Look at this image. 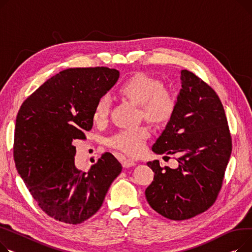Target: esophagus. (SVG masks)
<instances>
[{
	"instance_id": "1",
	"label": "esophagus",
	"mask_w": 252,
	"mask_h": 252,
	"mask_svg": "<svg viewBox=\"0 0 252 252\" xmlns=\"http://www.w3.org/2000/svg\"><path fill=\"white\" fill-rule=\"evenodd\" d=\"M122 164H123L124 168H130V167L135 166L136 161L134 159H132V158H124L123 161H122Z\"/></svg>"
}]
</instances>
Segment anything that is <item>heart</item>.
Here are the masks:
<instances>
[{"instance_id": "b5f03b06", "label": "heart", "mask_w": 252, "mask_h": 252, "mask_svg": "<svg viewBox=\"0 0 252 252\" xmlns=\"http://www.w3.org/2000/svg\"><path fill=\"white\" fill-rule=\"evenodd\" d=\"M162 83L143 73H138L128 78L120 87V93L140 106L142 116L154 124L168 122L175 112L176 100L173 94L164 90ZM111 97L101 95L94 110V120L96 123L106 122L111 110ZM150 137V130L145 126L123 129L111 139L110 144L129 156L142 153Z\"/></svg>"}]
</instances>
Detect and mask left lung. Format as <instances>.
<instances>
[{
	"instance_id": "1",
	"label": "left lung",
	"mask_w": 252,
	"mask_h": 252,
	"mask_svg": "<svg viewBox=\"0 0 252 252\" xmlns=\"http://www.w3.org/2000/svg\"><path fill=\"white\" fill-rule=\"evenodd\" d=\"M180 93L173 116L153 145L157 155L177 157L178 167L161 168L158 159L145 189L152 208L170 220H182L208 210L216 201L232 152L223 105L213 88L188 70L181 71Z\"/></svg>"
}]
</instances>
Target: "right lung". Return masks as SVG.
<instances>
[{"mask_svg": "<svg viewBox=\"0 0 252 252\" xmlns=\"http://www.w3.org/2000/svg\"><path fill=\"white\" fill-rule=\"evenodd\" d=\"M119 76V71L107 67L63 70L28 96L18 112L16 169L39 208L62 223L77 225L93 217L122 171L110 153L87 173L78 170L73 145L74 140L86 138L97 99Z\"/></svg>", "mask_w": 252, "mask_h": 252, "instance_id": "1", "label": "right lung"}]
</instances>
